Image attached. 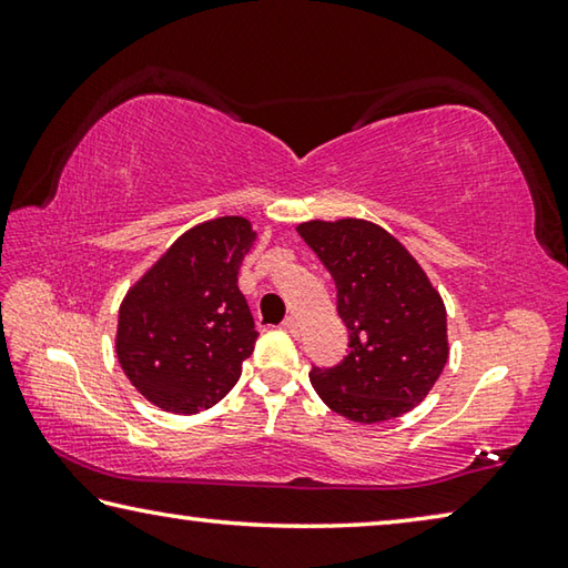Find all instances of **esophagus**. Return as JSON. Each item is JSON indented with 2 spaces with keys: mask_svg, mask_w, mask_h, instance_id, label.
<instances>
[{
  "mask_svg": "<svg viewBox=\"0 0 568 568\" xmlns=\"http://www.w3.org/2000/svg\"><path fill=\"white\" fill-rule=\"evenodd\" d=\"M283 328L291 333V335H297V328H301V323H297V318H293V315H291V318L283 321Z\"/></svg>",
  "mask_w": 568,
  "mask_h": 568,
  "instance_id": "obj_1",
  "label": "esophagus"
}]
</instances>
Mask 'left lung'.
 I'll use <instances>...</instances> for the list:
<instances>
[{"label": "left lung", "mask_w": 568, "mask_h": 568, "mask_svg": "<svg viewBox=\"0 0 568 568\" xmlns=\"http://www.w3.org/2000/svg\"><path fill=\"white\" fill-rule=\"evenodd\" d=\"M335 283L348 353L311 368L325 406L355 423L398 418L428 396L448 361L446 307L396 237L365 220L297 225Z\"/></svg>", "instance_id": "left-lung-1"}]
</instances>
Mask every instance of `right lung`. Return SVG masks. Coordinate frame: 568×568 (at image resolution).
<instances>
[{"label": "right lung", "mask_w": 568, "mask_h": 568, "mask_svg": "<svg viewBox=\"0 0 568 568\" xmlns=\"http://www.w3.org/2000/svg\"><path fill=\"white\" fill-rule=\"evenodd\" d=\"M253 243L245 217L210 220L178 237L124 297L118 358L158 408L190 416L233 390L257 341L237 287Z\"/></svg>", "instance_id": "right-lung-1"}]
</instances>
